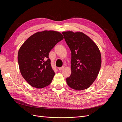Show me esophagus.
Returning <instances> with one entry per match:
<instances>
[{
  "instance_id": "esophagus-1",
  "label": "esophagus",
  "mask_w": 122,
  "mask_h": 122,
  "mask_svg": "<svg viewBox=\"0 0 122 122\" xmlns=\"http://www.w3.org/2000/svg\"><path fill=\"white\" fill-rule=\"evenodd\" d=\"M64 67H60V68H59V71H61V70H62L63 69H64Z\"/></svg>"
}]
</instances>
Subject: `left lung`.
I'll use <instances>...</instances> for the list:
<instances>
[{"instance_id":"obj_1","label":"left lung","mask_w":122,"mask_h":122,"mask_svg":"<svg viewBox=\"0 0 122 122\" xmlns=\"http://www.w3.org/2000/svg\"><path fill=\"white\" fill-rule=\"evenodd\" d=\"M62 34L71 51V74L68 85L81 91L90 86L97 79L101 65L100 50L93 41L81 32L64 31Z\"/></svg>"}]
</instances>
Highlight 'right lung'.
I'll return each mask as SVG.
<instances>
[{
    "mask_svg": "<svg viewBox=\"0 0 122 122\" xmlns=\"http://www.w3.org/2000/svg\"><path fill=\"white\" fill-rule=\"evenodd\" d=\"M63 38L58 31H38L29 37L19 49V69L23 77L31 86L41 88L50 84L55 73L51 66L49 53Z\"/></svg>",
    "mask_w": 122,
    "mask_h": 122,
    "instance_id": "right-lung-1",
    "label": "right lung"
}]
</instances>
